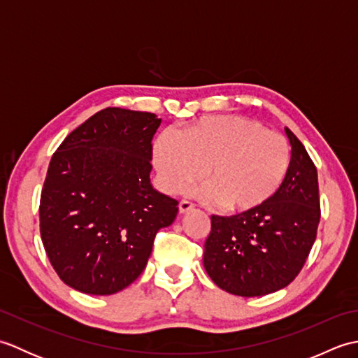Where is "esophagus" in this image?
<instances>
[{
    "label": "esophagus",
    "mask_w": 358,
    "mask_h": 358,
    "mask_svg": "<svg viewBox=\"0 0 358 358\" xmlns=\"http://www.w3.org/2000/svg\"><path fill=\"white\" fill-rule=\"evenodd\" d=\"M178 208H180V214H186V212L194 209V204L191 201L183 200V201H180V206Z\"/></svg>",
    "instance_id": "1"
}]
</instances>
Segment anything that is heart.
<instances>
[{
	"instance_id": "b5f03b06",
	"label": "heart",
	"mask_w": 358,
	"mask_h": 358,
	"mask_svg": "<svg viewBox=\"0 0 358 358\" xmlns=\"http://www.w3.org/2000/svg\"><path fill=\"white\" fill-rule=\"evenodd\" d=\"M154 162L167 192H181L203 173V196L227 210L262 206L283 185L291 150L283 135L238 115L208 117L183 134L158 136ZM207 171H203V167Z\"/></svg>"
}]
</instances>
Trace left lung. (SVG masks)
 <instances>
[{
  "instance_id": "1",
  "label": "left lung",
  "mask_w": 358,
  "mask_h": 358,
  "mask_svg": "<svg viewBox=\"0 0 358 358\" xmlns=\"http://www.w3.org/2000/svg\"><path fill=\"white\" fill-rule=\"evenodd\" d=\"M291 162L275 195L232 217H210L203 264L223 291L260 296L299 275L320 223L317 169L301 141L286 127Z\"/></svg>"
}]
</instances>
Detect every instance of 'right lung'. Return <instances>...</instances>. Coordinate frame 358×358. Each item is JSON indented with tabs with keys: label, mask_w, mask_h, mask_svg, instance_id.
I'll use <instances>...</instances> for the list:
<instances>
[{
	"label": "right lung",
	"mask_w": 358,
	"mask_h": 358,
	"mask_svg": "<svg viewBox=\"0 0 358 358\" xmlns=\"http://www.w3.org/2000/svg\"><path fill=\"white\" fill-rule=\"evenodd\" d=\"M155 113L108 108L66 136L40 201L41 240L67 286L90 295L123 291L146 268L157 232L178 201L150 183Z\"/></svg>",
	"instance_id": "obj_1"
}]
</instances>
